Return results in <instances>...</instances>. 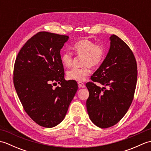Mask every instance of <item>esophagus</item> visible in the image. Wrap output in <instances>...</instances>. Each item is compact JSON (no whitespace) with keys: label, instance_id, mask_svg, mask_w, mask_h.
<instances>
[{"label":"esophagus","instance_id":"obj_1","mask_svg":"<svg viewBox=\"0 0 151 151\" xmlns=\"http://www.w3.org/2000/svg\"><path fill=\"white\" fill-rule=\"evenodd\" d=\"M78 87L80 88H84L86 87V86H85V84H84V83L81 82H78Z\"/></svg>","mask_w":151,"mask_h":151}]
</instances>
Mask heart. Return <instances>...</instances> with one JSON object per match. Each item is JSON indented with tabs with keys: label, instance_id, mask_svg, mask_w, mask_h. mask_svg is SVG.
Masks as SVG:
<instances>
[{
	"label": "heart",
	"instance_id": "1",
	"mask_svg": "<svg viewBox=\"0 0 151 151\" xmlns=\"http://www.w3.org/2000/svg\"><path fill=\"white\" fill-rule=\"evenodd\" d=\"M75 52L78 56H83L82 64L84 66L78 68L73 67L67 72L69 80L78 82L84 81L90 74V66L96 67L103 61L106 54V47L102 43H95L88 39L78 41L73 47ZM61 62L64 67H69L73 63V54L65 51L61 54Z\"/></svg>",
	"mask_w": 151,
	"mask_h": 151
}]
</instances>
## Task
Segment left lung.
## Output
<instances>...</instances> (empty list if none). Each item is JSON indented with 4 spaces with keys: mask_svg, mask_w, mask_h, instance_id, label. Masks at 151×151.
<instances>
[{
    "mask_svg": "<svg viewBox=\"0 0 151 151\" xmlns=\"http://www.w3.org/2000/svg\"><path fill=\"white\" fill-rule=\"evenodd\" d=\"M110 40L106 57L91 76L93 82L86 84L89 93L86 101L89 117L102 129L114 126L126 114L133 101L137 76L132 50L114 34ZM94 82L107 88L99 87Z\"/></svg>",
    "mask_w": 151,
    "mask_h": 151,
    "instance_id": "8db88e82",
    "label": "left lung"
}]
</instances>
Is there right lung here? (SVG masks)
Returning a JSON list of instances; mask_svg holds the SVG:
<instances>
[{
  "label": "right lung",
  "mask_w": 151,
  "mask_h": 151,
  "mask_svg": "<svg viewBox=\"0 0 151 151\" xmlns=\"http://www.w3.org/2000/svg\"><path fill=\"white\" fill-rule=\"evenodd\" d=\"M65 35L40 32L19 51L14 68V84L24 110L41 127L52 128L65 118L78 89L75 81H65L60 50ZM60 86L53 87L54 83Z\"/></svg>",
  "instance_id": "obj_1"
}]
</instances>
